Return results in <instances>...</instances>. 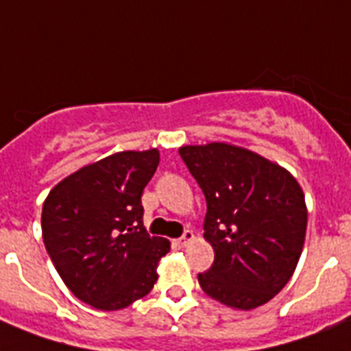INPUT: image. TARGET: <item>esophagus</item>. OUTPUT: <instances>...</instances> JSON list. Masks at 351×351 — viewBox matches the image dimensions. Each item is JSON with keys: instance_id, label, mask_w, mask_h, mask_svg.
<instances>
[{"instance_id": "34e87169", "label": "esophagus", "mask_w": 351, "mask_h": 351, "mask_svg": "<svg viewBox=\"0 0 351 351\" xmlns=\"http://www.w3.org/2000/svg\"><path fill=\"white\" fill-rule=\"evenodd\" d=\"M192 240H194V232H192V230H184L183 236H181L179 240H176V243H178L179 247H184L186 243H189V241H192Z\"/></svg>"}]
</instances>
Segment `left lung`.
Here are the masks:
<instances>
[{
  "label": "left lung",
  "mask_w": 351,
  "mask_h": 351,
  "mask_svg": "<svg viewBox=\"0 0 351 351\" xmlns=\"http://www.w3.org/2000/svg\"><path fill=\"white\" fill-rule=\"evenodd\" d=\"M179 156L206 199L214 263L197 274L218 302L252 309L286 286L302 252L308 210L297 179L245 148L210 143Z\"/></svg>",
  "instance_id": "8db88e82"
}]
</instances>
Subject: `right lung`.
Returning <instances> with one entry per match:
<instances>
[{
    "label": "right lung",
    "instance_id": "right-lung-1",
    "mask_svg": "<svg viewBox=\"0 0 351 351\" xmlns=\"http://www.w3.org/2000/svg\"><path fill=\"white\" fill-rule=\"evenodd\" d=\"M159 152H119L60 181L43 203V243L73 295L115 311L152 291L170 251L143 227V192Z\"/></svg>",
    "mask_w": 351,
    "mask_h": 351
}]
</instances>
